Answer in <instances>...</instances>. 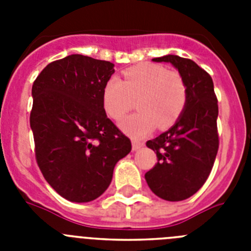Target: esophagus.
I'll use <instances>...</instances> for the list:
<instances>
[{
    "mask_svg": "<svg viewBox=\"0 0 251 251\" xmlns=\"http://www.w3.org/2000/svg\"><path fill=\"white\" fill-rule=\"evenodd\" d=\"M143 146H145V143H143V142H139V141H133L132 142L133 151H138L139 148H142Z\"/></svg>",
    "mask_w": 251,
    "mask_h": 251,
    "instance_id": "esophagus-1",
    "label": "esophagus"
}]
</instances>
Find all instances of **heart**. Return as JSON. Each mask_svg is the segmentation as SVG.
<instances>
[{"label": "heart", "mask_w": 251, "mask_h": 251, "mask_svg": "<svg viewBox=\"0 0 251 251\" xmlns=\"http://www.w3.org/2000/svg\"><path fill=\"white\" fill-rule=\"evenodd\" d=\"M124 80L110 76L101 93L104 110L114 121H121L133 108L137 99L138 113L121 123L124 132L142 138L158 124L167 128L177 122L187 103V86L175 70L151 63L126 69Z\"/></svg>", "instance_id": "heart-1"}]
</instances>
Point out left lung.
<instances>
[{"instance_id":"left-lung-1","label":"left lung","mask_w":251,"mask_h":251,"mask_svg":"<svg viewBox=\"0 0 251 251\" xmlns=\"http://www.w3.org/2000/svg\"><path fill=\"white\" fill-rule=\"evenodd\" d=\"M153 61L171 63L178 70L187 86V103L174 127L146 143L158 162L145 177L153 194L182 201L202 187L212 170L219 150V105L211 76L195 61L177 55Z\"/></svg>"}]
</instances>
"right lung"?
<instances>
[{"label":"right lung","instance_id":"obj_1","mask_svg":"<svg viewBox=\"0 0 251 251\" xmlns=\"http://www.w3.org/2000/svg\"><path fill=\"white\" fill-rule=\"evenodd\" d=\"M113 73L110 61L74 54L49 64L32 85L37 165L49 185L72 202L98 199L112 182L115 163L132 150L101 100Z\"/></svg>","mask_w":251,"mask_h":251}]
</instances>
